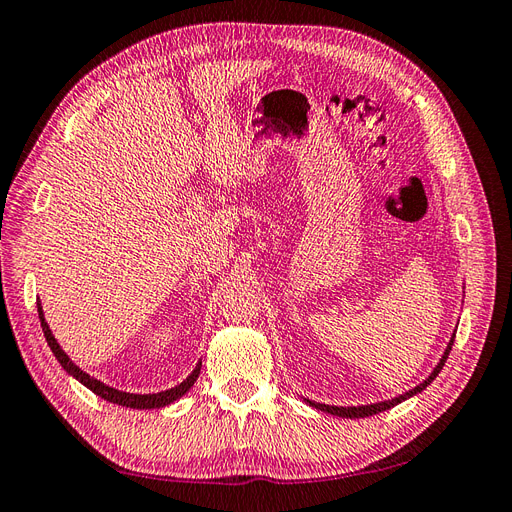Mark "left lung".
<instances>
[{
    "label": "left lung",
    "mask_w": 512,
    "mask_h": 512,
    "mask_svg": "<svg viewBox=\"0 0 512 512\" xmlns=\"http://www.w3.org/2000/svg\"><path fill=\"white\" fill-rule=\"evenodd\" d=\"M453 342H455V333H453V337H451V342H448V346H446V350H444V356L440 359V363L436 365V369L431 371V376H429L425 382H421L418 386H414V389H412V391H408L406 395H399V397L389 399V401H380V404H371V406H352V408H344V406H324V404H316V401H309V399H305V401H307V404L312 406V408H316V410L329 412V414L342 416V418H365V416H371V414L384 412V410H389V408H393V406L401 404V401H406L408 397H412V395H416V393H421L423 389H427V384H429V382H433V378H436V376L440 374V371H442V367H444V363H446V359H448V352H451V348H453Z\"/></svg>",
    "instance_id": "obj_1"
}]
</instances>
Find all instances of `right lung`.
Segmentation results:
<instances>
[{
	"instance_id": "1",
	"label": "right lung",
	"mask_w": 512,
	"mask_h": 512,
	"mask_svg": "<svg viewBox=\"0 0 512 512\" xmlns=\"http://www.w3.org/2000/svg\"><path fill=\"white\" fill-rule=\"evenodd\" d=\"M38 316H40V327H42V331H44L46 342H49V346H51V350H53V354H55V359L61 363V367H64L70 376H74L76 380L83 382L89 391H94L98 397H102V399H106V401H111V404L126 406V408H136V410H151V408L168 406V404H173V401H177L179 397H183L185 393H188V391L192 389V386H194L198 374H200V363H198L196 369L192 371V374H190L188 378H185L181 384H177L175 389H168V391H162V393L134 395V393H123V391L111 389V386H106V384H102L100 380H96V378H91L89 374H85V371H81L79 367H76V365L68 359V354L59 348L57 339L53 337V333H51V329H49V324H46V320H44V316H42L40 303H38Z\"/></svg>"
}]
</instances>
